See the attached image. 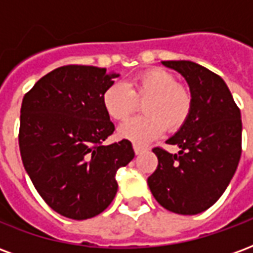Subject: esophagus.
Returning a JSON list of instances; mask_svg holds the SVG:
<instances>
[{
	"label": "esophagus",
	"mask_w": 253,
	"mask_h": 253,
	"mask_svg": "<svg viewBox=\"0 0 253 253\" xmlns=\"http://www.w3.org/2000/svg\"><path fill=\"white\" fill-rule=\"evenodd\" d=\"M148 149L145 148V146H139V145H134V152H135V154H141L143 153V152H146Z\"/></svg>",
	"instance_id": "esophagus-1"
}]
</instances>
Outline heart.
I'll return each mask as SVG.
<instances>
[{
  "mask_svg": "<svg viewBox=\"0 0 253 253\" xmlns=\"http://www.w3.org/2000/svg\"><path fill=\"white\" fill-rule=\"evenodd\" d=\"M143 116L126 122L119 137L137 145L148 143L167 130L175 132L186 125L192 114L194 99L190 89L164 69L138 73L127 85L112 84L103 93V107L111 119L123 122L142 103Z\"/></svg>",
  "mask_w": 253,
  "mask_h": 253,
  "instance_id": "heart-1",
  "label": "heart"
}]
</instances>
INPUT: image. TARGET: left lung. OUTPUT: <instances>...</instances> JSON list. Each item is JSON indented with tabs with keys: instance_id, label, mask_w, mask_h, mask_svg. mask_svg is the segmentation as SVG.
<instances>
[{
	"instance_id": "obj_1",
	"label": "left lung",
	"mask_w": 253,
	"mask_h": 253,
	"mask_svg": "<svg viewBox=\"0 0 253 253\" xmlns=\"http://www.w3.org/2000/svg\"><path fill=\"white\" fill-rule=\"evenodd\" d=\"M186 78L194 99L190 119L167 143L180 152L153 149L159 165L148 177L161 206L194 215L212 206L232 180L241 156V115L222 78L191 61H164Z\"/></svg>"
}]
</instances>
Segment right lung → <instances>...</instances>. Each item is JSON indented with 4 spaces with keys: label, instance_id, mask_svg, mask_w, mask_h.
<instances>
[{
    "label": "right lung",
    "instance_id": "1",
    "mask_svg": "<svg viewBox=\"0 0 253 253\" xmlns=\"http://www.w3.org/2000/svg\"><path fill=\"white\" fill-rule=\"evenodd\" d=\"M107 69L66 65L52 70L24 94L19 146L36 191L54 211L88 219L110 206L116 172L134 159L128 139L104 145L115 126L103 93L116 74Z\"/></svg>",
    "mask_w": 253,
    "mask_h": 253
}]
</instances>
